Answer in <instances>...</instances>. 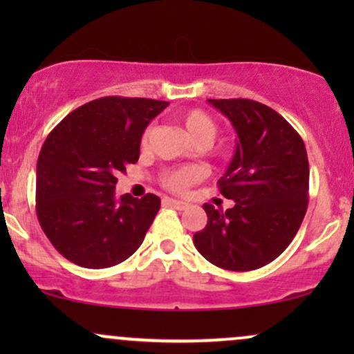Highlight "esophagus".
Listing matches in <instances>:
<instances>
[{
    "label": "esophagus",
    "instance_id": "esophagus-1",
    "mask_svg": "<svg viewBox=\"0 0 354 354\" xmlns=\"http://www.w3.org/2000/svg\"><path fill=\"white\" fill-rule=\"evenodd\" d=\"M163 203L165 205H168V206H171V208H174V209H186L188 208V203L186 201H181V200H173V198H165L163 200Z\"/></svg>",
    "mask_w": 354,
    "mask_h": 354
}]
</instances>
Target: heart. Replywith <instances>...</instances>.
I'll return each mask as SVG.
<instances>
[{
	"instance_id": "b5f03b06",
	"label": "heart",
	"mask_w": 354,
	"mask_h": 354,
	"mask_svg": "<svg viewBox=\"0 0 354 354\" xmlns=\"http://www.w3.org/2000/svg\"><path fill=\"white\" fill-rule=\"evenodd\" d=\"M181 123L185 126L186 131H188L191 140L198 145H209L218 133V124L213 120V116L200 108H193L183 113ZM148 136L149 129H146L143 133V138H141V145L143 146L148 143ZM203 176H205V171L201 168H198V166H188V168L166 171L163 178H161V181H163V185L168 189L185 191L191 185L203 180Z\"/></svg>"
}]
</instances>
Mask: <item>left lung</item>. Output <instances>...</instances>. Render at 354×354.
<instances>
[{
    "label": "left lung",
    "mask_w": 354,
    "mask_h": 354,
    "mask_svg": "<svg viewBox=\"0 0 354 354\" xmlns=\"http://www.w3.org/2000/svg\"><path fill=\"white\" fill-rule=\"evenodd\" d=\"M233 124L236 151L219 178V193L234 201L205 203L208 225L194 233L196 250L218 268L251 271L286 250L308 208L310 165L301 136L281 115L253 100H208Z\"/></svg>",
    "instance_id": "obj_1"
}]
</instances>
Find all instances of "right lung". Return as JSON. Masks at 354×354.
Instances as JSON below:
<instances>
[{
  "instance_id": "right-lung-1",
  "label": "right lung",
  "mask_w": 354,
  "mask_h": 354,
  "mask_svg": "<svg viewBox=\"0 0 354 354\" xmlns=\"http://www.w3.org/2000/svg\"><path fill=\"white\" fill-rule=\"evenodd\" d=\"M168 104L104 96L48 135L36 165V214L51 245L75 265L115 266L143 243L161 200L151 193L116 200V176L136 163L146 126Z\"/></svg>"
}]
</instances>
